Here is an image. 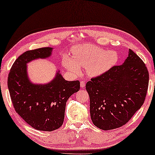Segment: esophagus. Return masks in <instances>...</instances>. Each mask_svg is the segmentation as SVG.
Masks as SVG:
<instances>
[{"label":"esophagus","mask_w":155,"mask_h":155,"mask_svg":"<svg viewBox=\"0 0 155 155\" xmlns=\"http://www.w3.org/2000/svg\"><path fill=\"white\" fill-rule=\"evenodd\" d=\"M80 87L82 88H84L85 87V82H84V81H81L80 82Z\"/></svg>","instance_id":"obj_1"}]
</instances>
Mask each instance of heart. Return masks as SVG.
Segmentation results:
<instances>
[{
	"label": "heart",
	"instance_id": "b5f03b06",
	"mask_svg": "<svg viewBox=\"0 0 155 155\" xmlns=\"http://www.w3.org/2000/svg\"><path fill=\"white\" fill-rule=\"evenodd\" d=\"M119 60L117 52L105 50L92 44L74 47L72 58L64 56L62 64L71 73L78 75L80 67H85L86 72L91 77L100 75L114 67Z\"/></svg>",
	"mask_w": 155,
	"mask_h": 155
}]
</instances>
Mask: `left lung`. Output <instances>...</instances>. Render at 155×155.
Returning <instances> with one entry per match:
<instances>
[{
  "mask_svg": "<svg viewBox=\"0 0 155 155\" xmlns=\"http://www.w3.org/2000/svg\"><path fill=\"white\" fill-rule=\"evenodd\" d=\"M148 82L146 64L131 49L123 64L91 78L86 89L94 125L108 130L126 124L143 105Z\"/></svg>",
  "mask_w": 155,
  "mask_h": 155,
  "instance_id": "obj_1",
  "label": "left lung"
}]
</instances>
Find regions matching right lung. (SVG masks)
Instances as JSON below:
<instances>
[{"mask_svg":"<svg viewBox=\"0 0 155 155\" xmlns=\"http://www.w3.org/2000/svg\"><path fill=\"white\" fill-rule=\"evenodd\" d=\"M51 50V47H44L23 53L12 65L7 80L16 112L31 127L42 131L55 130L62 125L67 101L80 88L79 80L68 82L59 71L47 84L35 85L29 82L27 63L49 57Z\"/></svg>","mask_w":155,"mask_h":155,"instance_id":"obj_1","label":"right lung"}]
</instances>
